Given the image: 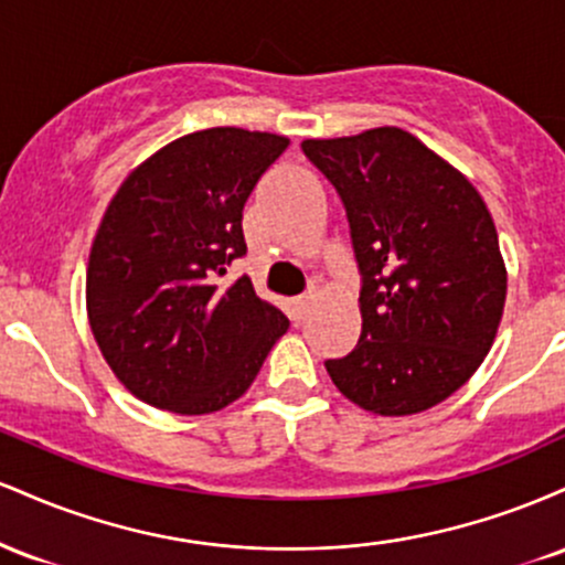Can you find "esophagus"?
<instances>
[{"instance_id": "obj_1", "label": "esophagus", "mask_w": 565, "mask_h": 565, "mask_svg": "<svg viewBox=\"0 0 565 565\" xmlns=\"http://www.w3.org/2000/svg\"><path fill=\"white\" fill-rule=\"evenodd\" d=\"M308 305H310L308 297H295V300L289 302V310H291V321H302V316L308 313Z\"/></svg>"}]
</instances>
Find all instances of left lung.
<instances>
[{
    "label": "left lung",
    "mask_w": 565,
    "mask_h": 565,
    "mask_svg": "<svg viewBox=\"0 0 565 565\" xmlns=\"http://www.w3.org/2000/svg\"><path fill=\"white\" fill-rule=\"evenodd\" d=\"M345 201L359 260L361 337L327 372L380 417L446 401L483 364L508 268L489 206L457 167L401 127L302 140Z\"/></svg>",
    "instance_id": "obj_1"
}]
</instances>
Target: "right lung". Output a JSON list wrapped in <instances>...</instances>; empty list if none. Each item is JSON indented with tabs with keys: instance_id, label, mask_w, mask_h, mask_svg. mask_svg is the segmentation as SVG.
Segmentation results:
<instances>
[{
	"instance_id": "add662e5",
	"label": "right lung",
	"mask_w": 565,
	"mask_h": 565,
	"mask_svg": "<svg viewBox=\"0 0 565 565\" xmlns=\"http://www.w3.org/2000/svg\"><path fill=\"white\" fill-rule=\"evenodd\" d=\"M289 138L210 127L140 161L108 201L87 263V319L103 359L135 398L212 414L249 391L289 321L246 276L242 210Z\"/></svg>"
}]
</instances>
